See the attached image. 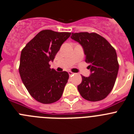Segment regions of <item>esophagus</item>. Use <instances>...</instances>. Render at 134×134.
Here are the masks:
<instances>
[{
    "label": "esophagus",
    "mask_w": 134,
    "mask_h": 134,
    "mask_svg": "<svg viewBox=\"0 0 134 134\" xmlns=\"http://www.w3.org/2000/svg\"><path fill=\"white\" fill-rule=\"evenodd\" d=\"M68 74H69L70 76H72L74 75V73L72 72H71V71H69V72H68Z\"/></svg>",
    "instance_id": "1"
}]
</instances>
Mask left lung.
<instances>
[{
  "label": "left lung",
  "mask_w": 134,
  "mask_h": 134,
  "mask_svg": "<svg viewBox=\"0 0 134 134\" xmlns=\"http://www.w3.org/2000/svg\"><path fill=\"white\" fill-rule=\"evenodd\" d=\"M83 48L91 74L82 76L77 86L80 95L89 101H99L110 93L115 82L119 64L116 51L103 37L95 33L80 32L70 37Z\"/></svg>",
  "instance_id": "left-lung-1"
}]
</instances>
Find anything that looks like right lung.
<instances>
[{
  "label": "right lung",
  "mask_w": 134,
  "mask_h": 134,
  "mask_svg": "<svg viewBox=\"0 0 134 134\" xmlns=\"http://www.w3.org/2000/svg\"><path fill=\"white\" fill-rule=\"evenodd\" d=\"M68 32L43 30L22 49L19 74L29 94L38 102L50 104L61 98L69 75L66 71L50 68L62 43L70 36Z\"/></svg>",
  "instance_id": "obj_1"
}]
</instances>
